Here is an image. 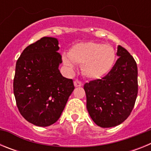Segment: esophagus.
<instances>
[{
  "instance_id": "esophagus-1",
  "label": "esophagus",
  "mask_w": 151,
  "mask_h": 151,
  "mask_svg": "<svg viewBox=\"0 0 151 151\" xmlns=\"http://www.w3.org/2000/svg\"><path fill=\"white\" fill-rule=\"evenodd\" d=\"M74 85L76 87H81L82 85V83L80 81H78V80H76L74 82Z\"/></svg>"
}]
</instances>
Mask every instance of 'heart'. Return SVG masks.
<instances>
[{
  "label": "heart",
  "mask_w": 151,
  "mask_h": 151,
  "mask_svg": "<svg viewBox=\"0 0 151 151\" xmlns=\"http://www.w3.org/2000/svg\"><path fill=\"white\" fill-rule=\"evenodd\" d=\"M115 60L116 51L113 47L92 41L73 45L68 57H63V62L69 70L75 69L74 63L82 65V74L90 79H98L106 76Z\"/></svg>",
  "instance_id": "1"
}]
</instances>
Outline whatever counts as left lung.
<instances>
[{
	"mask_svg": "<svg viewBox=\"0 0 151 151\" xmlns=\"http://www.w3.org/2000/svg\"><path fill=\"white\" fill-rule=\"evenodd\" d=\"M119 58L106 76L84 85L87 110L102 128L120 125L130 115L138 94V67L132 56L119 45Z\"/></svg>",
	"mask_w": 151,
	"mask_h": 151,
	"instance_id": "8db88e82",
	"label": "left lung"
}]
</instances>
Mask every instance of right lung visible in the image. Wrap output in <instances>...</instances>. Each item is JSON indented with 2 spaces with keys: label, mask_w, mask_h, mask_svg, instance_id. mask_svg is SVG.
<instances>
[{
  "label": "right lung",
  "mask_w": 151,
  "mask_h": 151,
  "mask_svg": "<svg viewBox=\"0 0 151 151\" xmlns=\"http://www.w3.org/2000/svg\"><path fill=\"white\" fill-rule=\"evenodd\" d=\"M56 38L44 37L29 45L16 64L13 93L21 115L46 127L60 117L75 87L59 70L62 57Z\"/></svg>",
  "instance_id": "right-lung-1"
}]
</instances>
